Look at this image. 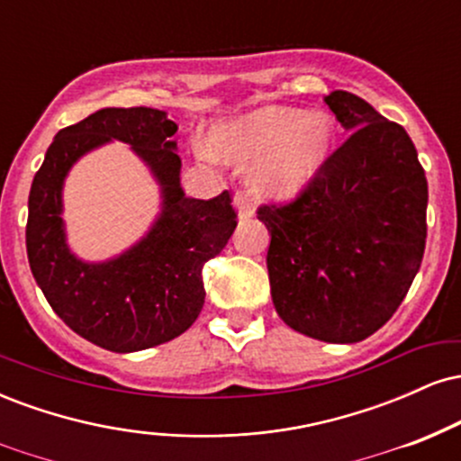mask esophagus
Listing matches in <instances>:
<instances>
[{"instance_id":"esophagus-1","label":"esophagus","mask_w":461,"mask_h":461,"mask_svg":"<svg viewBox=\"0 0 461 461\" xmlns=\"http://www.w3.org/2000/svg\"><path fill=\"white\" fill-rule=\"evenodd\" d=\"M234 208L238 210V216H240V219H249V216L256 214V203H253V199H249L245 193L234 194Z\"/></svg>"}]
</instances>
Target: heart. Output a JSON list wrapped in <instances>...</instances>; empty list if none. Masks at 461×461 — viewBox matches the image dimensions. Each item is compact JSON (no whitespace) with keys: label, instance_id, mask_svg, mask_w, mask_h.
<instances>
[{"label":"heart","instance_id":"1","mask_svg":"<svg viewBox=\"0 0 461 461\" xmlns=\"http://www.w3.org/2000/svg\"><path fill=\"white\" fill-rule=\"evenodd\" d=\"M333 121L322 110L264 105L214 131L212 151L225 162H256L262 194L290 199L319 176L333 147Z\"/></svg>","mask_w":461,"mask_h":461}]
</instances>
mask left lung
I'll return each instance as SVG.
<instances>
[{"label": "left lung", "mask_w": 461, "mask_h": 461, "mask_svg": "<svg viewBox=\"0 0 461 461\" xmlns=\"http://www.w3.org/2000/svg\"><path fill=\"white\" fill-rule=\"evenodd\" d=\"M325 104L351 136L285 205H260L279 319L351 345L393 319L425 253L427 177L407 131L347 91Z\"/></svg>", "instance_id": "obj_1"}]
</instances>
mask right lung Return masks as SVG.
<instances>
[{
	"instance_id": "1",
	"label": "right lung",
	"mask_w": 461,
	"mask_h": 461,
	"mask_svg": "<svg viewBox=\"0 0 461 461\" xmlns=\"http://www.w3.org/2000/svg\"><path fill=\"white\" fill-rule=\"evenodd\" d=\"M177 125L156 108H104L60 130L36 171L28 199L25 247L36 284L51 310L93 345L114 353L173 340L197 321L205 301L201 268L236 230L230 190L186 197ZM128 141L161 184L163 210L134 248L105 263H84L66 245L61 186L84 152Z\"/></svg>"
}]
</instances>
